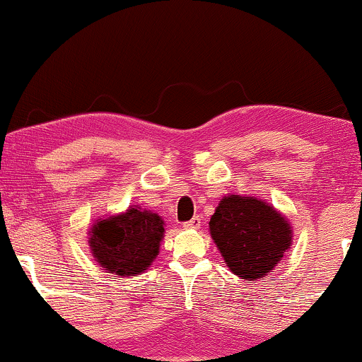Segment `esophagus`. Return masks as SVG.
I'll list each match as a JSON object with an SVG mask.
<instances>
[{
  "instance_id": "1",
  "label": "esophagus",
  "mask_w": 362,
  "mask_h": 362,
  "mask_svg": "<svg viewBox=\"0 0 362 362\" xmlns=\"http://www.w3.org/2000/svg\"><path fill=\"white\" fill-rule=\"evenodd\" d=\"M200 223H202V218H200V217H194V218H192V221L184 223V228H190V230H197V228H200Z\"/></svg>"
}]
</instances>
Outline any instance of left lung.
<instances>
[{
    "instance_id": "obj_1",
    "label": "left lung",
    "mask_w": 362,
    "mask_h": 362,
    "mask_svg": "<svg viewBox=\"0 0 362 362\" xmlns=\"http://www.w3.org/2000/svg\"><path fill=\"white\" fill-rule=\"evenodd\" d=\"M209 230L228 271L244 281L272 272L294 237L291 222L274 205L237 194L222 197Z\"/></svg>"
}]
</instances>
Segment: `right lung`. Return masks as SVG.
<instances>
[{
    "label": "right lung",
    "mask_w": 362,
    "mask_h": 362,
    "mask_svg": "<svg viewBox=\"0 0 362 362\" xmlns=\"http://www.w3.org/2000/svg\"><path fill=\"white\" fill-rule=\"evenodd\" d=\"M90 252L103 271L136 277L157 259L165 222L158 214L130 205L125 212L97 218L88 230Z\"/></svg>",
    "instance_id": "add662e5"
}]
</instances>
